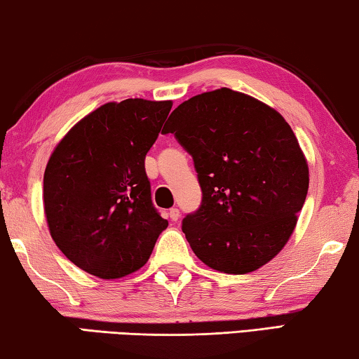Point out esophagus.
I'll return each mask as SVG.
<instances>
[{
	"label": "esophagus",
	"instance_id": "obj_1",
	"mask_svg": "<svg viewBox=\"0 0 359 359\" xmlns=\"http://www.w3.org/2000/svg\"><path fill=\"white\" fill-rule=\"evenodd\" d=\"M168 215H170V218L173 222H176L180 218V210L176 209V207H173V209H170V212H168Z\"/></svg>",
	"mask_w": 359,
	"mask_h": 359
}]
</instances>
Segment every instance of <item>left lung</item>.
I'll return each instance as SVG.
<instances>
[{
	"label": "left lung",
	"mask_w": 359,
	"mask_h": 359,
	"mask_svg": "<svg viewBox=\"0 0 359 359\" xmlns=\"http://www.w3.org/2000/svg\"><path fill=\"white\" fill-rule=\"evenodd\" d=\"M167 133L194 160L202 204L183 220L205 266L243 275L266 266L292 238L309 188L293 129L277 110L226 87L175 108Z\"/></svg>",
	"instance_id": "left-lung-1"
}]
</instances>
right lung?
Here are the masks:
<instances>
[{
  "instance_id": "add662e5",
  "label": "right lung",
  "mask_w": 359,
  "mask_h": 359,
  "mask_svg": "<svg viewBox=\"0 0 359 359\" xmlns=\"http://www.w3.org/2000/svg\"><path fill=\"white\" fill-rule=\"evenodd\" d=\"M171 100L128 98L77 121L50 155L43 209L60 251L98 278H121L149 261L168 226L150 197L145 155Z\"/></svg>"
}]
</instances>
